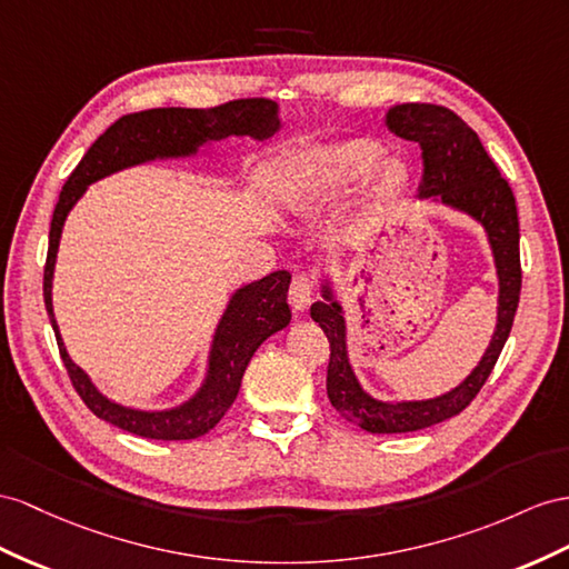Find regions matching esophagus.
<instances>
[{
  "mask_svg": "<svg viewBox=\"0 0 569 569\" xmlns=\"http://www.w3.org/2000/svg\"><path fill=\"white\" fill-rule=\"evenodd\" d=\"M312 293H315V281L312 276L308 273H298L293 283H290V290H288V300L290 305H293L296 312H305L310 308L312 302Z\"/></svg>",
  "mask_w": 569,
  "mask_h": 569,
  "instance_id": "esophagus-1",
  "label": "esophagus"
}]
</instances>
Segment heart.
Returning <instances> with one entry per match:
<instances>
[{"label":"heart","instance_id":"obj_1","mask_svg":"<svg viewBox=\"0 0 569 569\" xmlns=\"http://www.w3.org/2000/svg\"><path fill=\"white\" fill-rule=\"evenodd\" d=\"M382 158L385 149L370 139H348L310 151L300 160L293 189L288 194L290 207L298 213L333 207V203L351 197L370 178ZM406 180H409V172H406L403 163L385 160L375 172V199L389 201L399 197Z\"/></svg>","mask_w":569,"mask_h":569}]
</instances>
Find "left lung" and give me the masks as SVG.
<instances>
[{
  "label": "left lung",
  "mask_w": 569,
  "mask_h": 569,
  "mask_svg": "<svg viewBox=\"0 0 569 569\" xmlns=\"http://www.w3.org/2000/svg\"><path fill=\"white\" fill-rule=\"evenodd\" d=\"M385 122L389 132L416 141L423 151V182L418 187V197L469 213L473 221L483 226L495 269H498L500 296L498 325H495L488 351L459 387L435 399L391 403L372 399L360 387L351 368V358H348L343 308L333 298L331 286H322L325 300H317L310 315L325 329L331 348L327 368L329 401L346 420L375 435L423 430L461 413L476 399L498 362L509 331H512L521 293L515 194L498 166L486 153L478 134L449 108L430 103L395 106L387 112Z\"/></svg>",
  "instance_id": "8db88e82"
}]
</instances>
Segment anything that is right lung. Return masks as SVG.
I'll return each instance as SVG.
<instances>
[{"instance_id": "obj_1", "label": "right lung", "mask_w": 569, "mask_h": 569, "mask_svg": "<svg viewBox=\"0 0 569 569\" xmlns=\"http://www.w3.org/2000/svg\"><path fill=\"white\" fill-rule=\"evenodd\" d=\"M279 106L267 98L230 100L218 108H153L134 114H124L110 124L96 139L81 163L69 174L67 184L57 201L50 223V247L46 261V279L42 296L50 322L60 346V356L69 372V380L79 391L83 403L108 423L127 432L149 437V440H194L207 435L236 401L247 362L252 360L257 348L271 333L281 331L290 322L288 308V271H273L264 279L247 283L232 293L228 308L216 327L209 370L197 395L168 411H139L127 409L100 395L91 377L69 358L64 341L57 329L52 312V273L60 247L62 228L71 207L81 199L86 187L108 174L149 163L156 158H187L199 151V146L221 141L228 137H252L264 141L279 132Z\"/></svg>"}]
</instances>
